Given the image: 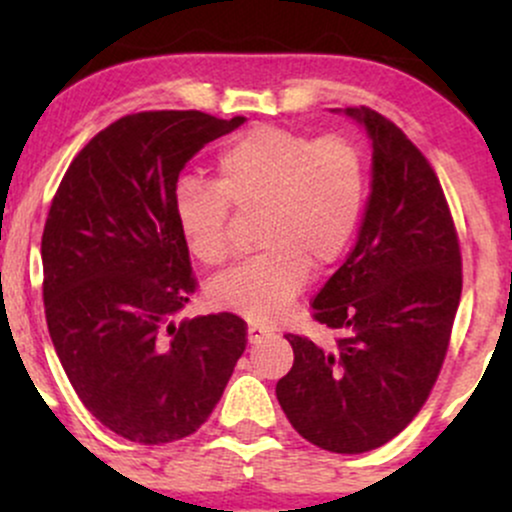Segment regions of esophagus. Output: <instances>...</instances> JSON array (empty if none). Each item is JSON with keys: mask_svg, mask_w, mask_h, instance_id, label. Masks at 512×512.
<instances>
[{"mask_svg": "<svg viewBox=\"0 0 512 512\" xmlns=\"http://www.w3.org/2000/svg\"><path fill=\"white\" fill-rule=\"evenodd\" d=\"M264 337H269L267 327H262V325H248V342H250V344L262 342Z\"/></svg>", "mask_w": 512, "mask_h": 512, "instance_id": "esophagus-1", "label": "esophagus"}]
</instances>
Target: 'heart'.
Returning a JSON list of instances; mask_svg holds the SVG:
<instances>
[{"mask_svg": "<svg viewBox=\"0 0 512 512\" xmlns=\"http://www.w3.org/2000/svg\"><path fill=\"white\" fill-rule=\"evenodd\" d=\"M216 168V185L180 182L175 219L187 250L214 267L228 257L231 207L262 211L264 250L216 276L209 301L267 325L303 291L310 267H330L351 245L366 204V161L344 137L262 125L228 144Z\"/></svg>", "mask_w": 512, "mask_h": 512, "instance_id": "1", "label": "heart"}]
</instances>
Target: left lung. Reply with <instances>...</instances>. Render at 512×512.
Masks as SVG:
<instances>
[{"mask_svg": "<svg viewBox=\"0 0 512 512\" xmlns=\"http://www.w3.org/2000/svg\"><path fill=\"white\" fill-rule=\"evenodd\" d=\"M373 146L370 195L354 250L313 301L342 330L332 349L286 334L293 366L276 383L286 419L322 450L358 455L409 426L448 354L462 257L438 175L375 110L346 108Z\"/></svg>", "mask_w": 512, "mask_h": 512, "instance_id": "8db88e82", "label": "left lung"}]
</instances>
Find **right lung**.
<instances>
[{
	"label": "right lung",
	"mask_w": 512,
	"mask_h": 512,
	"mask_svg": "<svg viewBox=\"0 0 512 512\" xmlns=\"http://www.w3.org/2000/svg\"><path fill=\"white\" fill-rule=\"evenodd\" d=\"M243 122L199 110L120 117L52 199L40 245L50 339L84 407L132 443L195 433L248 344L233 313L173 320L197 289L173 207L180 170Z\"/></svg>",
	"instance_id": "right-lung-1"
}]
</instances>
